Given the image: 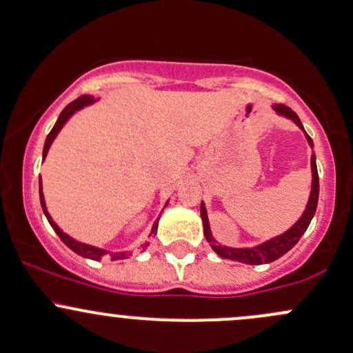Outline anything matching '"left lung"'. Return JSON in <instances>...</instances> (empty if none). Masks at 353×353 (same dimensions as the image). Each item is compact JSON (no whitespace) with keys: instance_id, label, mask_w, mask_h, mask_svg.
<instances>
[{"instance_id":"left-lung-1","label":"left lung","mask_w":353,"mask_h":353,"mask_svg":"<svg viewBox=\"0 0 353 353\" xmlns=\"http://www.w3.org/2000/svg\"><path fill=\"white\" fill-rule=\"evenodd\" d=\"M274 110L277 111L283 117L289 118V120L294 121L299 128L303 130V123L299 120L298 114L294 113L289 106L285 105H274ZM306 133V132H304ZM307 143L313 147V140L311 137L306 133ZM311 172H313V184H311V194L310 199H307L306 210H304L303 216L296 221L294 226L288 230V232L283 233V235L276 236V239H270L264 242L262 245H257V247L252 248H232V247H223L213 239L210 230V221H208V214H206V208L201 203V218H203V228H205V236L208 240V243L211 245L214 252L220 255L221 259H230V261H236V262H243V264H250V265H259V264H269V262L277 261L279 257H283L285 252L291 250L296 243L299 242V239L303 236V233L306 232L307 226H310L311 220L314 216V211H316L318 206V194H320V181H318V169H316V157L314 154L311 155Z\"/></svg>"}]
</instances>
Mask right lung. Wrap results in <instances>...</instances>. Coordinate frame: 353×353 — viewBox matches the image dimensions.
Instances as JSON below:
<instances>
[{"label": "right lung", "mask_w": 353, "mask_h": 353, "mask_svg": "<svg viewBox=\"0 0 353 353\" xmlns=\"http://www.w3.org/2000/svg\"><path fill=\"white\" fill-rule=\"evenodd\" d=\"M91 103H94V98H92V96L84 94V96H79V98H77V99H74L72 103H69V105L65 106L64 110H62L61 117H59L57 121H55L54 128H52L49 135H47L46 145H43V159H46L47 152H49L50 143L54 142V139H55V137H57V133L61 132V128L64 127L65 121H68L69 118L72 117V114L76 113L77 110L84 108V106L91 105ZM40 205H42L43 213H46L47 220H49V223H50L52 228H54V232L59 235V239H61L62 242L68 245L70 250L76 252L77 255H83V257L91 259V261H101V257H105V255H108L111 261H120V259H127L128 255H130V254H127V252H106V250H101V248L91 247V245L81 243V242H77V240L70 239L68 233L62 232V230L57 226V223H55V221L52 220V216H50L49 211H47V208H46V199H43V192H42V181H40ZM157 223H159V220L155 221L154 226H152V233H150V235H154V233H157ZM147 245H148V243L143 245V247H147Z\"/></svg>", "instance_id": "1"}]
</instances>
